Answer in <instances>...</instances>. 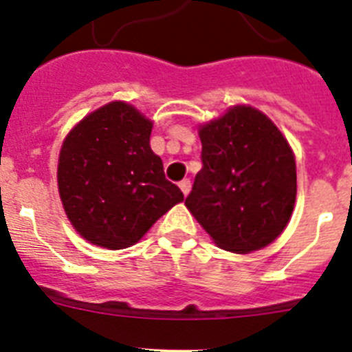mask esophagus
Here are the masks:
<instances>
[{
    "instance_id": "1",
    "label": "esophagus",
    "mask_w": 352,
    "mask_h": 352,
    "mask_svg": "<svg viewBox=\"0 0 352 352\" xmlns=\"http://www.w3.org/2000/svg\"><path fill=\"white\" fill-rule=\"evenodd\" d=\"M179 188H182V192H183V195H188L190 194V188H192V183H190V179H183V182H179Z\"/></svg>"
}]
</instances>
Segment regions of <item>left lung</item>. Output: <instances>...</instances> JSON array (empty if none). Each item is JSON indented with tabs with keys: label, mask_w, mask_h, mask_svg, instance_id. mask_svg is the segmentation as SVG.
<instances>
[{
	"label": "left lung",
	"mask_w": 352,
	"mask_h": 352,
	"mask_svg": "<svg viewBox=\"0 0 352 352\" xmlns=\"http://www.w3.org/2000/svg\"><path fill=\"white\" fill-rule=\"evenodd\" d=\"M203 169L185 206L217 247L252 254L284 232L296 203V158L263 111L232 105L199 125Z\"/></svg>",
	"instance_id": "8db88e82"
}]
</instances>
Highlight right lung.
Returning a JSON list of instances; mask_svg holds the SVG:
<instances>
[{
	"label": "right lung",
	"mask_w": 352,
	"mask_h": 352,
	"mask_svg": "<svg viewBox=\"0 0 352 352\" xmlns=\"http://www.w3.org/2000/svg\"><path fill=\"white\" fill-rule=\"evenodd\" d=\"M153 121L123 100L95 109L67 133L58 192L77 234L109 250L132 247L183 201L149 146Z\"/></svg>",
	"instance_id": "right-lung-1"
}]
</instances>
